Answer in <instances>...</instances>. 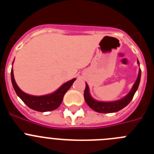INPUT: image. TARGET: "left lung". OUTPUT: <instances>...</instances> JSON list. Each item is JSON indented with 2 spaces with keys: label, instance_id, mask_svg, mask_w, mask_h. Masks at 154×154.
Wrapping results in <instances>:
<instances>
[{
  "label": "left lung",
  "instance_id": "1",
  "mask_svg": "<svg viewBox=\"0 0 154 154\" xmlns=\"http://www.w3.org/2000/svg\"><path fill=\"white\" fill-rule=\"evenodd\" d=\"M137 63L140 65V62H139L138 60H137ZM140 77L141 69H140L137 80H136L135 83L133 85L130 92L125 97H123V99L114 102H100L92 99V96H90V93H89V86H88L87 83H85V92H84V98H85V102H86L88 106L91 109H92L95 110L97 112H100V113H111V112H118V111L121 110L124 107H126L133 99L134 94H135L137 89H138L139 84H140Z\"/></svg>",
  "mask_w": 154,
  "mask_h": 154
}]
</instances>
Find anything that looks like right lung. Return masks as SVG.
<instances>
[{
  "label": "right lung",
  "mask_w": 154,
  "mask_h": 154,
  "mask_svg": "<svg viewBox=\"0 0 154 154\" xmlns=\"http://www.w3.org/2000/svg\"><path fill=\"white\" fill-rule=\"evenodd\" d=\"M11 82L13 85L14 89L17 93V96L21 98V99L25 104L31 109L38 111V112H48L52 111L58 108L62 103L63 100V97L65 94L70 89V87L73 84L75 79L70 80L65 82L58 89H57L55 92L45 96H31L25 93L20 89L16 83L14 78L13 69H11Z\"/></svg>",
  "instance_id": "obj_1"
}]
</instances>
